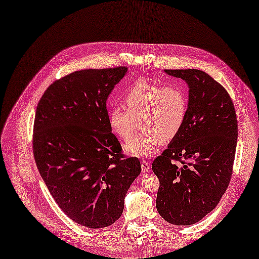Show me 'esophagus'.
Masks as SVG:
<instances>
[{"label": "esophagus", "instance_id": "esophagus-1", "mask_svg": "<svg viewBox=\"0 0 259 259\" xmlns=\"http://www.w3.org/2000/svg\"><path fill=\"white\" fill-rule=\"evenodd\" d=\"M141 166H142V170H143V172H148V171H150V169H151L150 162H148V161H145V160H143V161H142Z\"/></svg>", "mask_w": 259, "mask_h": 259}]
</instances>
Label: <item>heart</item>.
I'll list each match as a JSON object with an SVG mask.
<instances>
[{"instance_id": "1", "label": "heart", "mask_w": 259, "mask_h": 259, "mask_svg": "<svg viewBox=\"0 0 259 259\" xmlns=\"http://www.w3.org/2000/svg\"><path fill=\"white\" fill-rule=\"evenodd\" d=\"M127 107L109 112V125L116 136L129 140L142 123V131L125 145L127 153L150 156L164 141L175 139L182 130L188 113V96L176 84L163 85L139 80L125 94Z\"/></svg>"}]
</instances>
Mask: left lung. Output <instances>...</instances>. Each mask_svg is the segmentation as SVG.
Returning <instances> with one entry per match:
<instances>
[{
  "instance_id": "left-lung-1",
  "label": "left lung",
  "mask_w": 259,
  "mask_h": 259,
  "mask_svg": "<svg viewBox=\"0 0 259 259\" xmlns=\"http://www.w3.org/2000/svg\"><path fill=\"white\" fill-rule=\"evenodd\" d=\"M165 73L188 84V113L182 130L152 162L160 180L155 205L167 222L189 226L215 208L229 186L237 117L227 90L205 72Z\"/></svg>"
}]
</instances>
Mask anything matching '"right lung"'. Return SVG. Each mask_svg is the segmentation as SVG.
<instances>
[{"instance_id": "1", "label": "right lung", "mask_w": 259, "mask_h": 259, "mask_svg": "<svg viewBox=\"0 0 259 259\" xmlns=\"http://www.w3.org/2000/svg\"><path fill=\"white\" fill-rule=\"evenodd\" d=\"M127 71H76L54 81L37 106L32 151L38 170L62 211L85 228L114 223L141 174L138 157L122 154L106 105Z\"/></svg>"}]
</instances>
